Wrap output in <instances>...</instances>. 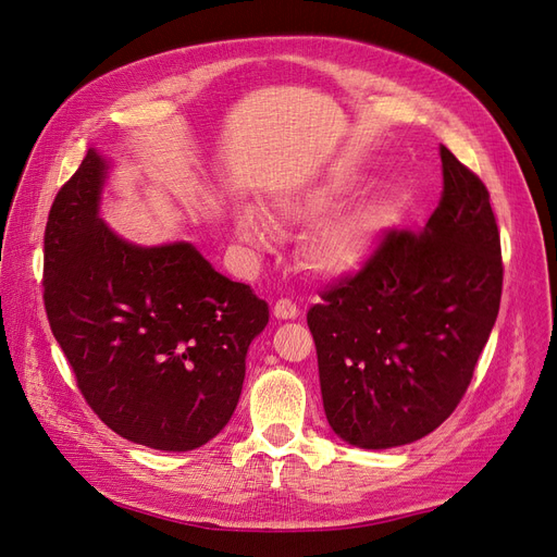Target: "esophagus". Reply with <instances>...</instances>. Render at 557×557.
Instances as JSON below:
<instances>
[{
  "instance_id": "1",
  "label": "esophagus",
  "mask_w": 557,
  "mask_h": 557,
  "mask_svg": "<svg viewBox=\"0 0 557 557\" xmlns=\"http://www.w3.org/2000/svg\"><path fill=\"white\" fill-rule=\"evenodd\" d=\"M274 315L278 320H295L299 315V309H297V305H293L290 299H278L274 305Z\"/></svg>"
}]
</instances>
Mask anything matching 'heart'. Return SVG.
Listing matches in <instances>:
<instances>
[{"label": "heart", "mask_w": 557, "mask_h": 557, "mask_svg": "<svg viewBox=\"0 0 557 557\" xmlns=\"http://www.w3.org/2000/svg\"><path fill=\"white\" fill-rule=\"evenodd\" d=\"M344 193L346 185L320 181L272 197V213L278 223H312L301 234L297 256L301 267L315 278L342 281L360 272L374 258L391 225V209L379 197H362L334 209ZM232 225L237 237L248 246L258 248L269 239L264 218L252 207L234 211Z\"/></svg>", "instance_id": "b5f03b06"}]
</instances>
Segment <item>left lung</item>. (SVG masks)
Returning <instances> with one entry per match:
<instances>
[{"instance_id":"8db88e82","label":"left lung","mask_w":557,"mask_h":557,"mask_svg":"<svg viewBox=\"0 0 557 557\" xmlns=\"http://www.w3.org/2000/svg\"><path fill=\"white\" fill-rule=\"evenodd\" d=\"M444 195L420 234L391 232L307 323L327 423L350 446L423 440L458 407L491 336L502 252L491 195L442 146Z\"/></svg>"}]
</instances>
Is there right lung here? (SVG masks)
I'll use <instances>...</instances> for the list:
<instances>
[{
    "instance_id": "1",
    "label": "right lung",
    "mask_w": 557,
    "mask_h": 557,
    "mask_svg": "<svg viewBox=\"0 0 557 557\" xmlns=\"http://www.w3.org/2000/svg\"><path fill=\"white\" fill-rule=\"evenodd\" d=\"M111 170L88 148L50 209L48 323L83 397L115 434L156 450H195L237 409L248 346L269 307L190 242L141 246L113 232L102 218Z\"/></svg>"
}]
</instances>
